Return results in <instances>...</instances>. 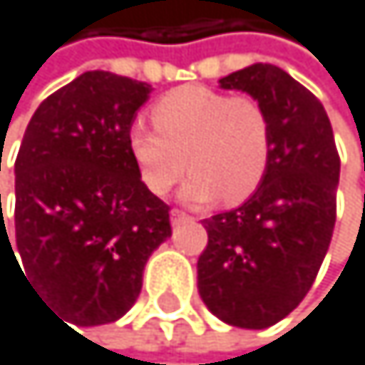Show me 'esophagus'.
I'll list each match as a JSON object with an SVG mask.
<instances>
[{
  "label": "esophagus",
  "instance_id": "1",
  "mask_svg": "<svg viewBox=\"0 0 365 365\" xmlns=\"http://www.w3.org/2000/svg\"><path fill=\"white\" fill-rule=\"evenodd\" d=\"M188 219H190V217H188L186 212H181V210H173V212H170V224H173V226L184 224V222H188Z\"/></svg>",
  "mask_w": 365,
  "mask_h": 365
}]
</instances>
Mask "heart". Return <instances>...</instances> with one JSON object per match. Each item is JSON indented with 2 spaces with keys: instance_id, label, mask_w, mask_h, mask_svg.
Instances as JSON below:
<instances>
[{
  "instance_id": "obj_1",
  "label": "heart",
  "mask_w": 365,
  "mask_h": 365,
  "mask_svg": "<svg viewBox=\"0 0 365 365\" xmlns=\"http://www.w3.org/2000/svg\"><path fill=\"white\" fill-rule=\"evenodd\" d=\"M150 117L157 130L135 123L128 153L153 195H166L186 168L192 173L179 197L192 206L219 197L239 204L262 184L272 148V123L262 101L192 83L161 97Z\"/></svg>"
}]
</instances>
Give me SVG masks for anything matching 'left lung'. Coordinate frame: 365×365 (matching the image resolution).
Segmentation results:
<instances>
[{
  "label": "left lung",
  "instance_id": "obj_1",
  "mask_svg": "<svg viewBox=\"0 0 365 365\" xmlns=\"http://www.w3.org/2000/svg\"><path fill=\"white\" fill-rule=\"evenodd\" d=\"M219 86L264 103L272 148L244 204L204 219L197 288L224 324L262 330L288 317L319 272L337 217L339 155L322 101L286 71L252 63Z\"/></svg>",
  "mask_w": 365,
  "mask_h": 365
}]
</instances>
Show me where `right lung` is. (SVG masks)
<instances>
[{
	"instance_id": "add662e5",
	"label": "right lung",
	"mask_w": 365,
	"mask_h": 365,
	"mask_svg": "<svg viewBox=\"0 0 365 365\" xmlns=\"http://www.w3.org/2000/svg\"><path fill=\"white\" fill-rule=\"evenodd\" d=\"M150 93L143 81L88 71L43 99L24 133L15 248L28 284L66 326L123 317L148 257L173 232L168 206L143 186L128 153V130ZM1 242L15 257L4 219L0 250Z\"/></svg>"
}]
</instances>
